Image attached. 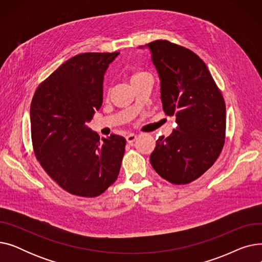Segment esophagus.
Segmentation results:
<instances>
[{
	"mask_svg": "<svg viewBox=\"0 0 262 262\" xmlns=\"http://www.w3.org/2000/svg\"><path fill=\"white\" fill-rule=\"evenodd\" d=\"M136 139H137V136L134 135V134H129V135L126 137V141H127L128 143H133Z\"/></svg>",
	"mask_w": 262,
	"mask_h": 262,
	"instance_id": "esophagus-1",
	"label": "esophagus"
}]
</instances>
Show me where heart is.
<instances>
[{
  "mask_svg": "<svg viewBox=\"0 0 262 262\" xmlns=\"http://www.w3.org/2000/svg\"><path fill=\"white\" fill-rule=\"evenodd\" d=\"M147 74H148V73H146V72H136V73H134V74L132 75L130 80L134 81V80L138 79V78H141V77H143V76H145V75H147Z\"/></svg>",
  "mask_w": 262,
  "mask_h": 262,
  "instance_id": "obj_1",
  "label": "heart"
}]
</instances>
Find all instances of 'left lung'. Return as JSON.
I'll use <instances>...</instances> for the list:
<instances>
[{
    "instance_id": "1",
    "label": "left lung",
    "mask_w": 262,
    "mask_h": 262,
    "mask_svg": "<svg viewBox=\"0 0 262 262\" xmlns=\"http://www.w3.org/2000/svg\"><path fill=\"white\" fill-rule=\"evenodd\" d=\"M160 78L162 109L176 117V129L156 141L149 160L154 170L175 185L193 182L221 154L226 108L207 66L195 53L168 40L146 45ZM143 48V47H141Z\"/></svg>"
}]
</instances>
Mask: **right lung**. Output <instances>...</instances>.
I'll return each mask as SVG.
<instances>
[{
  "label": "right lung",
  "mask_w": 262,
  "mask_h": 262,
  "mask_svg": "<svg viewBox=\"0 0 262 262\" xmlns=\"http://www.w3.org/2000/svg\"><path fill=\"white\" fill-rule=\"evenodd\" d=\"M120 53H82L56 69L37 88L31 104L33 149L41 167L69 193L102 194L118 178L126 140L103 138L89 122L103 102V80Z\"/></svg>",
  "instance_id": "obj_1"
}]
</instances>
